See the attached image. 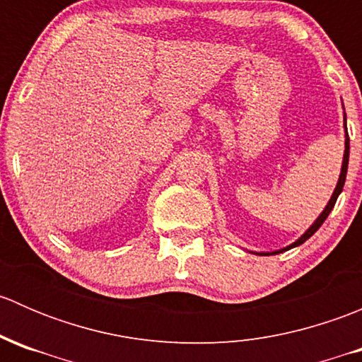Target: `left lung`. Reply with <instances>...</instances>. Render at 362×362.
Wrapping results in <instances>:
<instances>
[{
    "instance_id": "obj_1",
    "label": "left lung",
    "mask_w": 362,
    "mask_h": 362,
    "mask_svg": "<svg viewBox=\"0 0 362 362\" xmlns=\"http://www.w3.org/2000/svg\"><path fill=\"white\" fill-rule=\"evenodd\" d=\"M349 148H350V141H349V134H346V141H345V156H343V166H341V173H339V180H338V185H337V189H334L333 196H331L329 203H327V206L324 208V211H322V214H320V217L317 218L315 222H313V226H312V228H310L308 231H306L305 235H303L301 238L298 240V242H294L293 245H291V247H287L286 250H289V249H293V247H298V245H301V243H305L306 240H308L310 236H312L313 233H315L317 229H319L320 226L324 224V221H326V218H327V215H329V214H331V210H333V208H334V203H337V199H338L339 192H341L343 185H345L346 168H349ZM280 252H282V250H280ZM273 254H279V252H273Z\"/></svg>"
}]
</instances>
